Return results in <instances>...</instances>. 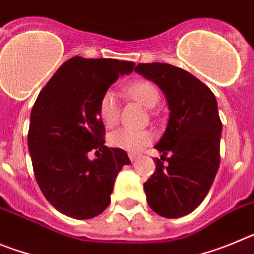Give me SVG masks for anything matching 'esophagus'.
<instances>
[{"label":"esophagus","instance_id":"34e87169","mask_svg":"<svg viewBox=\"0 0 254 254\" xmlns=\"http://www.w3.org/2000/svg\"><path fill=\"white\" fill-rule=\"evenodd\" d=\"M128 158L131 159V161H133L134 159L137 158V155H136V154H133V152H129V154H128Z\"/></svg>","mask_w":254,"mask_h":254}]
</instances>
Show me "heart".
I'll return each mask as SVG.
<instances>
[{
    "label": "heart",
    "mask_w": 254,
    "mask_h": 254,
    "mask_svg": "<svg viewBox=\"0 0 254 254\" xmlns=\"http://www.w3.org/2000/svg\"><path fill=\"white\" fill-rule=\"evenodd\" d=\"M129 98L137 100L146 108H154L160 99L158 87L147 80H137L126 87ZM98 114L105 127H113L120 118V99L114 90L108 89L100 96L98 103ZM109 145L126 151L137 152L150 145L152 134L149 131H133L129 128H120L112 132L108 137Z\"/></svg>",
    "instance_id": "1"
}]
</instances>
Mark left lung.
<instances>
[{
	"label": "left lung",
	"mask_w": 254,
	"mask_h": 254,
	"mask_svg": "<svg viewBox=\"0 0 254 254\" xmlns=\"http://www.w3.org/2000/svg\"><path fill=\"white\" fill-rule=\"evenodd\" d=\"M134 71L160 87L170 109L167 129L155 145L163 155L143 183L147 203L163 217L185 216L207 196L219 169L223 125L216 98L192 73L173 64H138Z\"/></svg>",
	"instance_id": "left-lung-1"
}]
</instances>
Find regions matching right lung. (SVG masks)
<instances>
[{"mask_svg": "<svg viewBox=\"0 0 254 254\" xmlns=\"http://www.w3.org/2000/svg\"><path fill=\"white\" fill-rule=\"evenodd\" d=\"M133 67L112 58H69L33 105L28 146L35 179L48 202L67 216L85 220L102 214L118 173L131 163L125 150L104 145L98 103ZM91 149L101 152L93 162L87 158Z\"/></svg>", "mask_w": 254, "mask_h": 254, "instance_id": "obj_1", "label": "right lung"}]
</instances>
